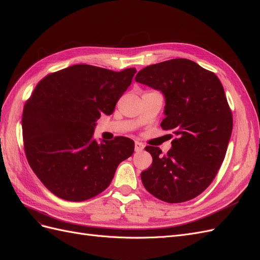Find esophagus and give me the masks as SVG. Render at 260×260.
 <instances>
[{
	"instance_id": "obj_1",
	"label": "esophagus",
	"mask_w": 260,
	"mask_h": 260,
	"mask_svg": "<svg viewBox=\"0 0 260 260\" xmlns=\"http://www.w3.org/2000/svg\"><path fill=\"white\" fill-rule=\"evenodd\" d=\"M145 148V146H144V144L143 143H140V142H135V151H142L143 149Z\"/></svg>"
}]
</instances>
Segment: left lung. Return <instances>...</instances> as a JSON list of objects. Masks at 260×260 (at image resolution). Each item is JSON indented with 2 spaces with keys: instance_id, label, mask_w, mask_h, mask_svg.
<instances>
[{
  "instance_id": "1",
  "label": "left lung",
  "mask_w": 260,
  "mask_h": 260,
  "mask_svg": "<svg viewBox=\"0 0 260 260\" xmlns=\"http://www.w3.org/2000/svg\"><path fill=\"white\" fill-rule=\"evenodd\" d=\"M137 83L165 95L161 127L175 139L166 155L147 146L152 163L142 172L151 195L176 204L197 197L209 186L224 160L233 117L216 74L187 58H173L139 71Z\"/></svg>"
}]
</instances>
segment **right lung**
I'll return each mask as SVG.
<instances>
[{
	"label": "right lung",
	"instance_id": "obj_1",
	"mask_svg": "<svg viewBox=\"0 0 260 260\" xmlns=\"http://www.w3.org/2000/svg\"><path fill=\"white\" fill-rule=\"evenodd\" d=\"M136 72L77 64L36 86L21 118L24 147L32 171L55 196L84 202L99 195L134 152L132 139L98 143L93 131L101 114L113 113Z\"/></svg>",
	"mask_w": 260,
	"mask_h": 260
}]
</instances>
